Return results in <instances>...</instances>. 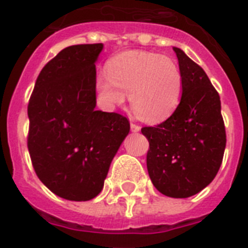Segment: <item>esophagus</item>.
Listing matches in <instances>:
<instances>
[{
  "label": "esophagus",
  "mask_w": 248,
  "mask_h": 248,
  "mask_svg": "<svg viewBox=\"0 0 248 248\" xmlns=\"http://www.w3.org/2000/svg\"><path fill=\"white\" fill-rule=\"evenodd\" d=\"M131 131L132 132H139L140 131V126L136 124H131Z\"/></svg>",
  "instance_id": "esophagus-1"
}]
</instances>
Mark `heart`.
Listing matches in <instances>:
<instances>
[{"instance_id":"heart-1","label":"heart","mask_w":248,"mask_h":248,"mask_svg":"<svg viewBox=\"0 0 248 248\" xmlns=\"http://www.w3.org/2000/svg\"><path fill=\"white\" fill-rule=\"evenodd\" d=\"M107 74L97 76L95 89L109 108L124 104L128 93L134 112L145 122L158 124L180 104L184 77L169 56L141 50L121 52L107 63Z\"/></svg>"}]
</instances>
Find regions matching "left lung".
<instances>
[{"label":"left lung","mask_w":248,"mask_h":248,"mask_svg":"<svg viewBox=\"0 0 248 248\" xmlns=\"http://www.w3.org/2000/svg\"><path fill=\"white\" fill-rule=\"evenodd\" d=\"M184 77L180 104L155 127H143L149 141L147 169L158 192L188 198L207 186L223 162L227 134L221 103L202 68L173 47Z\"/></svg>","instance_id":"1"}]
</instances>
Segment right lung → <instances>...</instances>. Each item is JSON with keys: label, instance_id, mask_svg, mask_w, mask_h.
<instances>
[{"label": "right lung", "instance_id": "1", "mask_svg": "<svg viewBox=\"0 0 248 248\" xmlns=\"http://www.w3.org/2000/svg\"><path fill=\"white\" fill-rule=\"evenodd\" d=\"M103 44L69 46L37 77L28 104V151L37 176L54 194L90 201L130 131L118 113L96 110V63Z\"/></svg>", "mask_w": 248, "mask_h": 248}]
</instances>
